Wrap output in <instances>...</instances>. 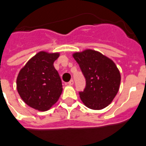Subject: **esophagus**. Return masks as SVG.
Returning a JSON list of instances; mask_svg holds the SVG:
<instances>
[{"mask_svg":"<svg viewBox=\"0 0 146 146\" xmlns=\"http://www.w3.org/2000/svg\"><path fill=\"white\" fill-rule=\"evenodd\" d=\"M68 85H73V84H74V81H73V80H71V81H69V82H68Z\"/></svg>","mask_w":146,"mask_h":146,"instance_id":"1","label":"esophagus"}]
</instances>
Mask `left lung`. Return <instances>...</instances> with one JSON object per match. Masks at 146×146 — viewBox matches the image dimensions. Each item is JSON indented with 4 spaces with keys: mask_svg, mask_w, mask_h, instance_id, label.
<instances>
[{
    "mask_svg": "<svg viewBox=\"0 0 146 146\" xmlns=\"http://www.w3.org/2000/svg\"><path fill=\"white\" fill-rule=\"evenodd\" d=\"M74 57L86 80L79 96L84 104L92 110L107 107L118 93L121 76L113 61L98 51L86 49L74 52Z\"/></svg>",
    "mask_w": 146,
    "mask_h": 146,
    "instance_id": "obj_1",
    "label": "left lung"
}]
</instances>
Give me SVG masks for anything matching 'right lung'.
<instances>
[{
    "mask_svg": "<svg viewBox=\"0 0 146 146\" xmlns=\"http://www.w3.org/2000/svg\"><path fill=\"white\" fill-rule=\"evenodd\" d=\"M58 57V52L41 51L31 58L18 74V94L33 109L39 111L48 110L62 94V81L53 65Z\"/></svg>",
    "mask_w": 146,
    "mask_h": 146,
    "instance_id": "obj_1",
    "label": "right lung"
}]
</instances>
